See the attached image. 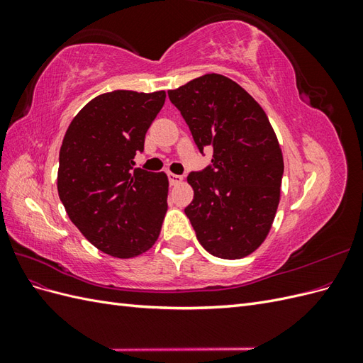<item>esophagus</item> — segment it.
I'll use <instances>...</instances> for the list:
<instances>
[{
    "label": "esophagus",
    "instance_id": "34e87169",
    "mask_svg": "<svg viewBox=\"0 0 363 363\" xmlns=\"http://www.w3.org/2000/svg\"><path fill=\"white\" fill-rule=\"evenodd\" d=\"M168 179H169V183L174 186V184H179L182 183L183 177L182 175H177V174H172V172H168Z\"/></svg>",
    "mask_w": 363,
    "mask_h": 363
}]
</instances>
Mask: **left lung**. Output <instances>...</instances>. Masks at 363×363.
Masks as SVG:
<instances>
[{
    "label": "left lung",
    "mask_w": 363,
    "mask_h": 363,
    "mask_svg": "<svg viewBox=\"0 0 363 363\" xmlns=\"http://www.w3.org/2000/svg\"><path fill=\"white\" fill-rule=\"evenodd\" d=\"M201 155L212 163L192 171L194 200L184 208L211 255L240 259L265 240L280 201L283 156L267 113L244 87L206 74L168 91Z\"/></svg>",
    "instance_id": "obj_1"
}]
</instances>
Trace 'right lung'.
Returning <instances> with one entry per match:
<instances>
[{"instance_id":"1","label":"right lung","mask_w":363,"mask_h":363,"mask_svg":"<svg viewBox=\"0 0 363 363\" xmlns=\"http://www.w3.org/2000/svg\"><path fill=\"white\" fill-rule=\"evenodd\" d=\"M164 91H113L77 113L59 155L57 191L75 227L106 255L127 259L156 242L168 208L164 172L133 168Z\"/></svg>"}]
</instances>
